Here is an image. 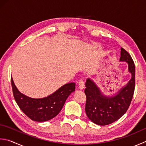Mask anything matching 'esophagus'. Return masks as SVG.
Returning a JSON list of instances; mask_svg holds the SVG:
<instances>
[{"label":"esophagus","mask_w":146,"mask_h":146,"mask_svg":"<svg viewBox=\"0 0 146 146\" xmlns=\"http://www.w3.org/2000/svg\"><path fill=\"white\" fill-rule=\"evenodd\" d=\"M78 87L80 90H82L84 89V88H85V85H84V82L82 80V79L80 80L79 82H78Z\"/></svg>","instance_id":"esophagus-1"}]
</instances>
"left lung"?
<instances>
[{
  "instance_id": "1",
  "label": "left lung",
  "mask_w": 146,
  "mask_h": 146,
  "mask_svg": "<svg viewBox=\"0 0 146 146\" xmlns=\"http://www.w3.org/2000/svg\"><path fill=\"white\" fill-rule=\"evenodd\" d=\"M119 61L126 62L132 77L128 82L113 96H106L90 78L85 83L86 95L85 113L91 121L99 125H110L116 121L126 113L133 96L135 85V67L131 56L121 48Z\"/></svg>"
}]
</instances>
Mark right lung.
<instances>
[{"label":"right lung","instance_id":"add662e5","mask_svg":"<svg viewBox=\"0 0 146 146\" xmlns=\"http://www.w3.org/2000/svg\"><path fill=\"white\" fill-rule=\"evenodd\" d=\"M14 99L20 109L31 119L38 122L52 119L59 113L70 94L75 91V83H69L44 98H30L19 92L11 77Z\"/></svg>","mask_w":146,"mask_h":146}]
</instances>
